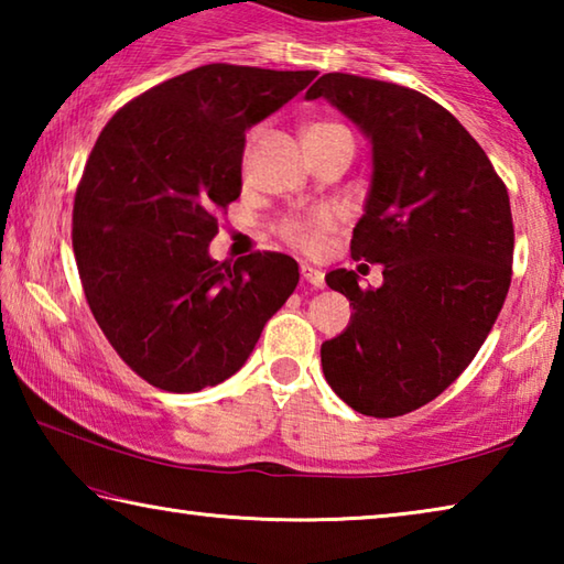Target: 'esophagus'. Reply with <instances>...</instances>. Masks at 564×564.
Returning <instances> with one entry per match:
<instances>
[{"instance_id":"obj_1","label":"esophagus","mask_w":564,"mask_h":564,"mask_svg":"<svg viewBox=\"0 0 564 564\" xmlns=\"http://www.w3.org/2000/svg\"><path fill=\"white\" fill-rule=\"evenodd\" d=\"M301 275L311 285H316V289H323V285H326V275H323V271H318L316 265H311V263H301Z\"/></svg>"}]
</instances>
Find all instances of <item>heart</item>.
I'll return each mask as SVG.
<instances>
[{"instance_id": "1", "label": "heart", "mask_w": 564, "mask_h": 564, "mask_svg": "<svg viewBox=\"0 0 564 564\" xmlns=\"http://www.w3.org/2000/svg\"><path fill=\"white\" fill-rule=\"evenodd\" d=\"M318 133H350L343 123L338 121H316L311 123L305 137H318ZM336 226V214L330 212H318L311 216H291L279 226L281 238L293 248H301V251H313L318 248L323 236H326L330 228Z\"/></svg>"}]
</instances>
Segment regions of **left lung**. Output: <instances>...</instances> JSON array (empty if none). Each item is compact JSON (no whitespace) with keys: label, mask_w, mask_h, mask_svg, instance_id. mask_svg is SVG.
<instances>
[{"label":"left lung","mask_w":564,"mask_h":564,"mask_svg":"<svg viewBox=\"0 0 564 564\" xmlns=\"http://www.w3.org/2000/svg\"><path fill=\"white\" fill-rule=\"evenodd\" d=\"M328 99L373 144V184L350 256L383 263V285L326 275L352 305L348 328L321 346L340 400L373 417L431 403L470 366L512 279L510 196L480 144L415 89L330 72L305 91Z\"/></svg>","instance_id":"left-lung-1"}]
</instances>
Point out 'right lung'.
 <instances>
[{"instance_id": "add662e5", "label": "right lung", "mask_w": 564, "mask_h": 564, "mask_svg": "<svg viewBox=\"0 0 564 564\" xmlns=\"http://www.w3.org/2000/svg\"><path fill=\"white\" fill-rule=\"evenodd\" d=\"M316 74L206 64L101 129L74 196V259L104 336L154 388L198 393L231 378L295 291L291 256L218 263L208 243L241 196L246 129Z\"/></svg>"}]
</instances>
